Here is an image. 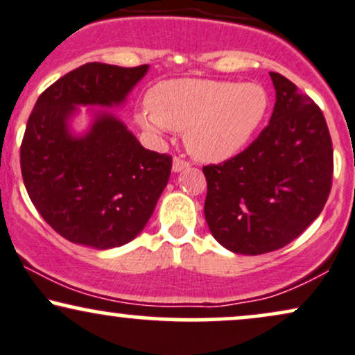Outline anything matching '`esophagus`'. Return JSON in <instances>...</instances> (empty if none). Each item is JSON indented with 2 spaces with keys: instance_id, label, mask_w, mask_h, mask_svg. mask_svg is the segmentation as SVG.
Segmentation results:
<instances>
[{
  "instance_id": "1",
  "label": "esophagus",
  "mask_w": 355,
  "mask_h": 355,
  "mask_svg": "<svg viewBox=\"0 0 355 355\" xmlns=\"http://www.w3.org/2000/svg\"><path fill=\"white\" fill-rule=\"evenodd\" d=\"M190 166V162L189 160H185V159H182V157H175L173 159V172H182V170H185V168H189Z\"/></svg>"
}]
</instances>
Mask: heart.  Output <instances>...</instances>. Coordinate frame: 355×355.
<instances>
[{
	"label": "heart",
	"instance_id": "1",
	"mask_svg": "<svg viewBox=\"0 0 355 355\" xmlns=\"http://www.w3.org/2000/svg\"><path fill=\"white\" fill-rule=\"evenodd\" d=\"M147 105L137 114L147 134L185 132L187 148L196 159L221 162L236 155L261 127L270 96L256 83L175 79L153 85Z\"/></svg>",
	"mask_w": 355,
	"mask_h": 355
}]
</instances>
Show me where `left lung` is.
<instances>
[{
  "instance_id": "1",
  "label": "left lung",
  "mask_w": 355,
  "mask_h": 355,
  "mask_svg": "<svg viewBox=\"0 0 355 355\" xmlns=\"http://www.w3.org/2000/svg\"><path fill=\"white\" fill-rule=\"evenodd\" d=\"M276 104L245 150L205 165V218L233 253L263 254L296 240L321 215L332 187V140L322 110L296 84L270 72Z\"/></svg>"
}]
</instances>
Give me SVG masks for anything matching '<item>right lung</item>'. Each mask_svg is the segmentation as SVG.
Listing matches in <instances>:
<instances>
[{
    "instance_id": "add662e5",
    "label": "right lung",
    "mask_w": 355,
    "mask_h": 355,
    "mask_svg": "<svg viewBox=\"0 0 355 355\" xmlns=\"http://www.w3.org/2000/svg\"><path fill=\"white\" fill-rule=\"evenodd\" d=\"M148 66L87 62L37 97L21 142L29 198L55 233L78 245L109 250L144 230L168 182L172 157L147 150L110 114H97L76 139L67 121L76 105H117Z\"/></svg>"
}]
</instances>
